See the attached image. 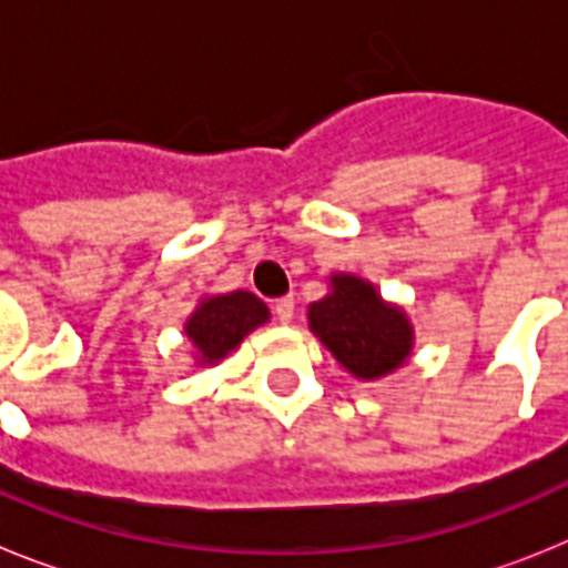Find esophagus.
<instances>
[{"mask_svg":"<svg viewBox=\"0 0 568 568\" xmlns=\"http://www.w3.org/2000/svg\"><path fill=\"white\" fill-rule=\"evenodd\" d=\"M273 313H275V318L281 321V324H287V321H293V313H295L293 295H284V298H275V301H273Z\"/></svg>","mask_w":568,"mask_h":568,"instance_id":"obj_1","label":"esophagus"}]
</instances>
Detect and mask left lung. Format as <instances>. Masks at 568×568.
<instances>
[{
  "label": "left lung",
  "mask_w": 568,
  "mask_h": 568,
  "mask_svg": "<svg viewBox=\"0 0 568 568\" xmlns=\"http://www.w3.org/2000/svg\"><path fill=\"white\" fill-rule=\"evenodd\" d=\"M310 327L358 378H381L413 349V327L398 307H386L373 284L335 275L333 293L310 307Z\"/></svg>",
  "instance_id": "8db88e82"
}]
</instances>
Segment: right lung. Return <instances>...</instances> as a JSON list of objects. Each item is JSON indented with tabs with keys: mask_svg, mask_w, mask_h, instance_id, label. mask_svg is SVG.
Returning <instances> with one entry per match:
<instances>
[{
	"mask_svg": "<svg viewBox=\"0 0 568 568\" xmlns=\"http://www.w3.org/2000/svg\"><path fill=\"white\" fill-rule=\"evenodd\" d=\"M267 318L270 313L264 301L239 290V293L204 301L202 307L190 315L187 335L202 361L213 364V361H222L230 349H235L244 335L253 333Z\"/></svg>",
	"mask_w": 568,
	"mask_h": 568,
	"instance_id": "right-lung-1",
	"label": "right lung"
}]
</instances>
